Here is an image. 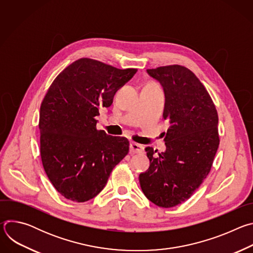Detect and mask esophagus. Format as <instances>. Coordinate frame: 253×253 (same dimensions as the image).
<instances>
[{"label": "esophagus", "mask_w": 253, "mask_h": 253, "mask_svg": "<svg viewBox=\"0 0 253 253\" xmlns=\"http://www.w3.org/2000/svg\"><path fill=\"white\" fill-rule=\"evenodd\" d=\"M143 146L140 144H137L135 142L130 143V152L131 153H141L143 151Z\"/></svg>", "instance_id": "esophagus-1"}]
</instances>
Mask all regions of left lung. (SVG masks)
Wrapping results in <instances>:
<instances>
[{
    "label": "left lung",
    "instance_id": "left-lung-1",
    "mask_svg": "<svg viewBox=\"0 0 253 253\" xmlns=\"http://www.w3.org/2000/svg\"><path fill=\"white\" fill-rule=\"evenodd\" d=\"M163 87V118L170 127L166 150L146 147L148 170L139 175L141 189L155 205L174 207L186 201L210 172L219 145L218 114L207 90L192 71L170 65L148 69Z\"/></svg>",
    "mask_w": 253,
    "mask_h": 253
}]
</instances>
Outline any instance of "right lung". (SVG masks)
<instances>
[{"mask_svg": "<svg viewBox=\"0 0 253 253\" xmlns=\"http://www.w3.org/2000/svg\"><path fill=\"white\" fill-rule=\"evenodd\" d=\"M137 69H118L82 58L56 77L40 108V151L45 172L65 198L86 202L105 187L128 154L125 137L97 130L99 108L110 107Z\"/></svg>", "mask_w": 253, "mask_h": 253, "instance_id": "obj_1", "label": "right lung"}]
</instances>
